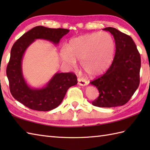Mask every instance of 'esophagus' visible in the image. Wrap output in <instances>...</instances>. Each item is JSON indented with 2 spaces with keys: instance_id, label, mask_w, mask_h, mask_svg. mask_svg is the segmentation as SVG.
Returning <instances> with one entry per match:
<instances>
[{
  "instance_id": "esophagus-1",
  "label": "esophagus",
  "mask_w": 150,
  "mask_h": 150,
  "mask_svg": "<svg viewBox=\"0 0 150 150\" xmlns=\"http://www.w3.org/2000/svg\"><path fill=\"white\" fill-rule=\"evenodd\" d=\"M78 84L80 85V86H86L88 84V82L87 81H86L84 79L82 78H78Z\"/></svg>"
}]
</instances>
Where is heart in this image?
I'll return each instance as SVG.
<instances>
[{
  "mask_svg": "<svg viewBox=\"0 0 150 150\" xmlns=\"http://www.w3.org/2000/svg\"><path fill=\"white\" fill-rule=\"evenodd\" d=\"M115 43L107 32L92 33L72 38L67 48L60 50V58L71 68L81 60V68L88 74L97 76L106 72L113 62Z\"/></svg>",
  "mask_w": 150,
  "mask_h": 150,
  "instance_id": "obj_1",
  "label": "heart"
}]
</instances>
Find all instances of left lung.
Instances as JSON below:
<instances>
[{"instance_id": "left-lung-1", "label": "left lung", "mask_w": 150, "mask_h": 150, "mask_svg": "<svg viewBox=\"0 0 150 150\" xmlns=\"http://www.w3.org/2000/svg\"><path fill=\"white\" fill-rule=\"evenodd\" d=\"M115 41V55L106 72L90 84L99 96L92 102L95 106L111 108L128 103L140 83L141 56L132 38L114 28H105Z\"/></svg>"}]
</instances>
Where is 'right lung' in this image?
<instances>
[{"label": "right lung", "instance_id": "right-lung-1", "mask_svg": "<svg viewBox=\"0 0 150 150\" xmlns=\"http://www.w3.org/2000/svg\"><path fill=\"white\" fill-rule=\"evenodd\" d=\"M69 31L63 28L36 26L25 33L13 45L6 75L12 96L25 106L37 111L52 110L62 103L68 89L77 84V76L74 73H57L45 86L33 88L27 84L22 73L24 54L35 40L43 39L58 44Z\"/></svg>", "mask_w": 150, "mask_h": 150}]
</instances>
